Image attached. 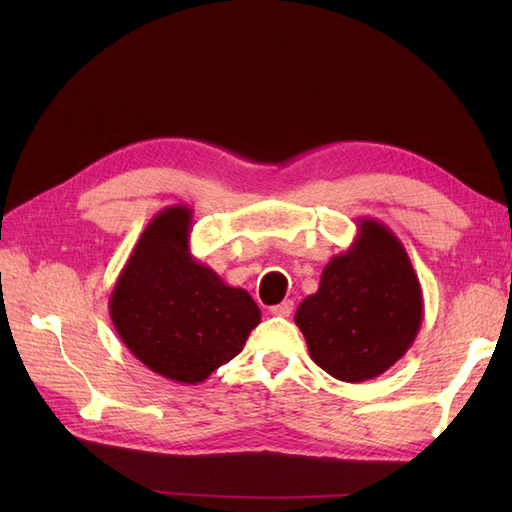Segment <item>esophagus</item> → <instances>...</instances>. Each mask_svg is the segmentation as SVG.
<instances>
[{
    "mask_svg": "<svg viewBox=\"0 0 512 512\" xmlns=\"http://www.w3.org/2000/svg\"><path fill=\"white\" fill-rule=\"evenodd\" d=\"M271 314L273 316H282V318L290 316L292 314V301H282L280 305H273L271 307Z\"/></svg>",
    "mask_w": 512,
    "mask_h": 512,
    "instance_id": "esophagus-1",
    "label": "esophagus"
}]
</instances>
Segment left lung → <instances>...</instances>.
<instances>
[{
    "instance_id": "left-lung-1",
    "label": "left lung",
    "mask_w": 512,
    "mask_h": 512,
    "mask_svg": "<svg viewBox=\"0 0 512 512\" xmlns=\"http://www.w3.org/2000/svg\"><path fill=\"white\" fill-rule=\"evenodd\" d=\"M294 322L314 363L337 380L363 382L393 367L423 322L421 282L395 232L361 218L352 245L327 262Z\"/></svg>"
}]
</instances>
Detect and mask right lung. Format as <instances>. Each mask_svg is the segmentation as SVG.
<instances>
[{
	"label": "right lung",
	"instance_id": "1",
	"mask_svg": "<svg viewBox=\"0 0 512 512\" xmlns=\"http://www.w3.org/2000/svg\"><path fill=\"white\" fill-rule=\"evenodd\" d=\"M192 209L170 205L143 230L108 299L126 348L170 382L200 384L235 359L260 322L243 288L190 252Z\"/></svg>",
	"mask_w": 512,
	"mask_h": 512
}]
</instances>
